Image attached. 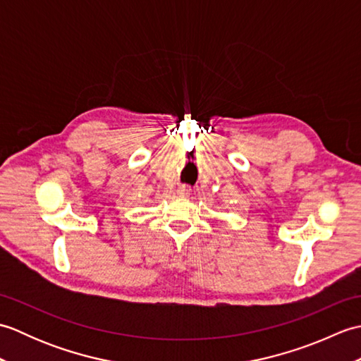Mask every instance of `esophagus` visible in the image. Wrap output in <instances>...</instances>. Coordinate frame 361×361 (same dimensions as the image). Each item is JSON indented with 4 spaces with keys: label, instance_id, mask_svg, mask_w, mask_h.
Wrapping results in <instances>:
<instances>
[{
    "label": "esophagus",
    "instance_id": "34e87169",
    "mask_svg": "<svg viewBox=\"0 0 361 361\" xmlns=\"http://www.w3.org/2000/svg\"><path fill=\"white\" fill-rule=\"evenodd\" d=\"M176 192H178L180 197H189L190 192H192V189H190L189 186H180L178 189H176Z\"/></svg>",
    "mask_w": 361,
    "mask_h": 361
}]
</instances>
